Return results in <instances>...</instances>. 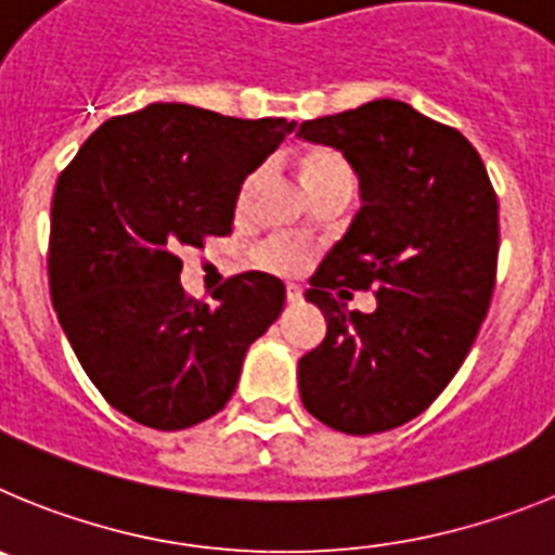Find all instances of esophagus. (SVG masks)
Masks as SVG:
<instances>
[{
    "label": "esophagus",
    "instance_id": "34e87169",
    "mask_svg": "<svg viewBox=\"0 0 555 555\" xmlns=\"http://www.w3.org/2000/svg\"><path fill=\"white\" fill-rule=\"evenodd\" d=\"M286 300L292 302V306L302 302V288L297 286V283H288V286H286Z\"/></svg>",
    "mask_w": 555,
    "mask_h": 555
}]
</instances>
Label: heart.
<instances>
[{
	"mask_svg": "<svg viewBox=\"0 0 555 555\" xmlns=\"http://www.w3.org/2000/svg\"><path fill=\"white\" fill-rule=\"evenodd\" d=\"M333 175H350L352 178L350 166L345 164V158H341V155H336V152H331V150H320V152H311V155H308L306 169H302L306 185L317 183V180L333 178ZM249 185H253V180L244 185L242 199H247ZM306 258H308L306 244L297 242V238H286V235L269 238L267 244H261V247L255 249V263L263 269H269V272H278V274L300 272L302 263H306Z\"/></svg>",
	"mask_w": 555,
	"mask_h": 555,
	"instance_id": "heart-1",
	"label": "heart"
}]
</instances>
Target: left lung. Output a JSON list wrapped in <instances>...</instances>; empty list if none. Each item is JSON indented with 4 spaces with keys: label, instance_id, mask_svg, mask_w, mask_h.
I'll return each instance as SVG.
<instances>
[{
    "label": "left lung",
    "instance_id": "left-lung-1",
    "mask_svg": "<svg viewBox=\"0 0 555 555\" xmlns=\"http://www.w3.org/2000/svg\"><path fill=\"white\" fill-rule=\"evenodd\" d=\"M297 135L341 152L361 189L306 292L327 333L297 366L302 405L341 434H380L423 414L478 336L498 274V194L475 146L405 102L372 100ZM345 287H375L376 311L347 312Z\"/></svg>",
    "mask_w": 555,
    "mask_h": 555
}]
</instances>
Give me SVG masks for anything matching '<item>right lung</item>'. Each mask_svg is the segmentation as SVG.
<instances>
[{
	"mask_svg": "<svg viewBox=\"0 0 555 555\" xmlns=\"http://www.w3.org/2000/svg\"><path fill=\"white\" fill-rule=\"evenodd\" d=\"M294 127L152 102L107 119L61 171L52 306L91 384L135 423L183 430L222 411L281 317L286 286L267 272L224 281L214 306L189 297L178 253L230 233L242 183Z\"/></svg>",
	"mask_w": 555,
	"mask_h": 555,
	"instance_id": "obj_1",
	"label": "right lung"
}]
</instances>
